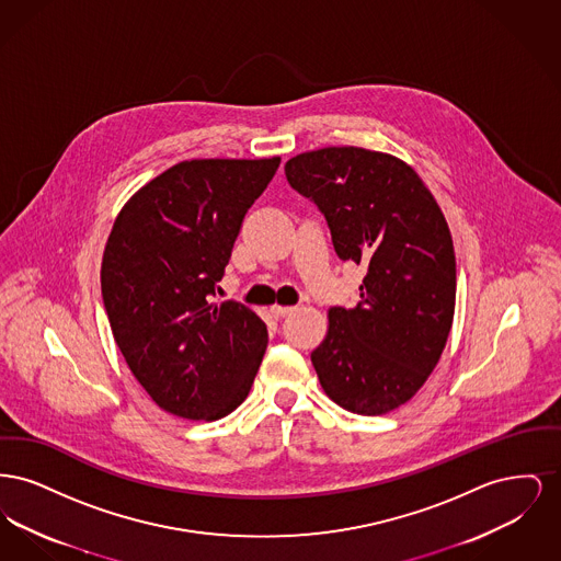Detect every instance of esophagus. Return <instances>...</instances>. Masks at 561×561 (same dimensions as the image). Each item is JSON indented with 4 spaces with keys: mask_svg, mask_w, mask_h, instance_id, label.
Returning <instances> with one entry per match:
<instances>
[{
    "mask_svg": "<svg viewBox=\"0 0 561 561\" xmlns=\"http://www.w3.org/2000/svg\"><path fill=\"white\" fill-rule=\"evenodd\" d=\"M293 311V307H279V305H273V307L268 309V313H271V318H273V320H282V318H288Z\"/></svg>",
    "mask_w": 561,
    "mask_h": 561,
    "instance_id": "esophagus-1",
    "label": "esophagus"
}]
</instances>
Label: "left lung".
<instances>
[{
    "instance_id": "1",
    "label": "left lung",
    "mask_w": 561,
    "mask_h": 561,
    "mask_svg": "<svg viewBox=\"0 0 561 561\" xmlns=\"http://www.w3.org/2000/svg\"><path fill=\"white\" fill-rule=\"evenodd\" d=\"M284 170L325 216L339 259L366 267L359 302L328 311L311 353L321 389L353 414H387L427 382L453 328L448 222L414 168L389 153L323 147Z\"/></svg>"
}]
</instances>
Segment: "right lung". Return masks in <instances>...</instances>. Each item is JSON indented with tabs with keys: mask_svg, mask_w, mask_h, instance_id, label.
<instances>
[{
	"mask_svg": "<svg viewBox=\"0 0 561 561\" xmlns=\"http://www.w3.org/2000/svg\"><path fill=\"white\" fill-rule=\"evenodd\" d=\"M277 165L181 161L138 188L113 222L101 265L111 332L134 378L174 416H227L259 373L267 325L245 305L210 296Z\"/></svg>",
	"mask_w": 561,
	"mask_h": 561,
	"instance_id": "right-lung-1",
	"label": "right lung"
}]
</instances>
